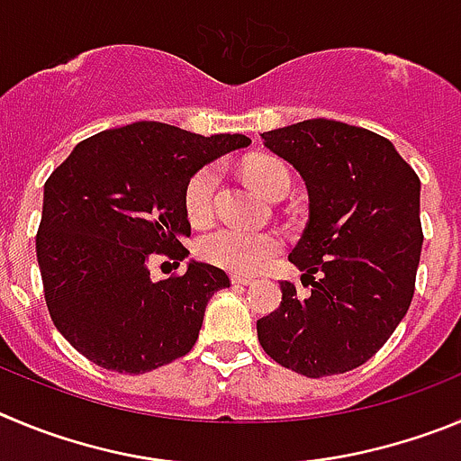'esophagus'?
I'll use <instances>...</instances> for the list:
<instances>
[{
	"instance_id": "esophagus-1",
	"label": "esophagus",
	"mask_w": 461,
	"mask_h": 461,
	"mask_svg": "<svg viewBox=\"0 0 461 461\" xmlns=\"http://www.w3.org/2000/svg\"><path fill=\"white\" fill-rule=\"evenodd\" d=\"M252 277H246V276H234L231 277V285H234V287H250L252 285Z\"/></svg>"
}]
</instances>
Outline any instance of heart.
I'll list each match as a JSON object with an SVG mask.
<instances>
[{
  "label": "heart",
  "mask_w": 461,
  "mask_h": 461,
  "mask_svg": "<svg viewBox=\"0 0 461 461\" xmlns=\"http://www.w3.org/2000/svg\"><path fill=\"white\" fill-rule=\"evenodd\" d=\"M246 174L250 184L268 197L287 193L289 185H292L289 169L280 160L268 158V156L250 160L246 165ZM218 185H221V167L218 165H206L188 181L185 213H188L190 222L204 225L213 218ZM280 250L282 240L273 231H250L231 225L209 231L197 243V252H200L202 259L231 273L261 271Z\"/></svg>",
  "instance_id": "heart-1"
}]
</instances>
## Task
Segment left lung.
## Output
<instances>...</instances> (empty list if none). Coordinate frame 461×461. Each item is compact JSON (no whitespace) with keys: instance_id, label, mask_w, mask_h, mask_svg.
Returning <instances> with one entry per match:
<instances>
[{"instance_id":"obj_1","label":"left lung","mask_w":461,"mask_h":461,"mask_svg":"<svg viewBox=\"0 0 461 461\" xmlns=\"http://www.w3.org/2000/svg\"><path fill=\"white\" fill-rule=\"evenodd\" d=\"M305 181L310 221L280 282L276 312L257 321L268 356L310 379L367 363L404 319L420 261V179L393 142L330 119L261 132ZM318 280H313V276Z\"/></svg>"}]
</instances>
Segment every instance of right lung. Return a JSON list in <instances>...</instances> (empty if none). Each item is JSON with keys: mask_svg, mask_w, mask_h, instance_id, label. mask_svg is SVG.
Listing matches in <instances>:
<instances>
[{"mask_svg": "<svg viewBox=\"0 0 461 461\" xmlns=\"http://www.w3.org/2000/svg\"><path fill=\"white\" fill-rule=\"evenodd\" d=\"M248 144L138 122L82 140L50 174L36 234L45 303L91 363L144 375L193 349L206 303L230 277L193 259L184 276L153 282L149 261L188 257V181Z\"/></svg>", "mask_w": 461, "mask_h": 461, "instance_id": "right-lung-1", "label": "right lung"}]
</instances>
